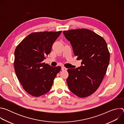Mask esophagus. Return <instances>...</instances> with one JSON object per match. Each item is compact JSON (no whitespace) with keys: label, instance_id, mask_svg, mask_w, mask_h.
I'll list each match as a JSON object with an SVG mask.
<instances>
[{"label":"esophagus","instance_id":"esophagus-1","mask_svg":"<svg viewBox=\"0 0 124 124\" xmlns=\"http://www.w3.org/2000/svg\"><path fill=\"white\" fill-rule=\"evenodd\" d=\"M61 70H67V69L66 68H65V67H62Z\"/></svg>","mask_w":124,"mask_h":124}]
</instances>
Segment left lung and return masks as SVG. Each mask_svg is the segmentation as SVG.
Wrapping results in <instances>:
<instances>
[{
	"label": "left lung",
	"instance_id": "left-lung-1",
	"mask_svg": "<svg viewBox=\"0 0 124 124\" xmlns=\"http://www.w3.org/2000/svg\"><path fill=\"white\" fill-rule=\"evenodd\" d=\"M81 66L68 69L67 83L70 90L80 98L93 94L99 88L109 63L110 54L104 39L84 28L64 31Z\"/></svg>",
	"mask_w": 124,
	"mask_h": 124
}]
</instances>
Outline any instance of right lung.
Here are the masks:
<instances>
[{"instance_id":"1","label":"right lung","mask_w":124,"mask_h":124,"mask_svg":"<svg viewBox=\"0 0 124 124\" xmlns=\"http://www.w3.org/2000/svg\"><path fill=\"white\" fill-rule=\"evenodd\" d=\"M61 32L31 33L16 48L15 71L24 90L31 96L38 97L47 93L60 71L61 67H52L43 61Z\"/></svg>"}]
</instances>
